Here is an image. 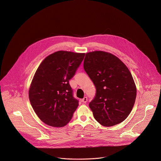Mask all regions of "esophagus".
Segmentation results:
<instances>
[{
	"mask_svg": "<svg viewBox=\"0 0 161 161\" xmlns=\"http://www.w3.org/2000/svg\"><path fill=\"white\" fill-rule=\"evenodd\" d=\"M87 101H88V99H87L86 97H84L81 99V102L83 103H86L87 102Z\"/></svg>",
	"mask_w": 161,
	"mask_h": 161,
	"instance_id": "34e87169",
	"label": "esophagus"
}]
</instances>
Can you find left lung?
<instances>
[{
    "label": "left lung",
    "mask_w": 161,
    "mask_h": 161,
    "mask_svg": "<svg viewBox=\"0 0 161 161\" xmlns=\"http://www.w3.org/2000/svg\"><path fill=\"white\" fill-rule=\"evenodd\" d=\"M83 67L96 88L89 103L95 119L107 127L122 122L132 109L137 92L129 69L118 57L103 51L86 53Z\"/></svg>",
    "instance_id": "1"
}]
</instances>
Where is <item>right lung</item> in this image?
Masks as SVG:
<instances>
[{
	"label": "right lung",
	"mask_w": 161,
	"mask_h": 161,
	"mask_svg": "<svg viewBox=\"0 0 161 161\" xmlns=\"http://www.w3.org/2000/svg\"><path fill=\"white\" fill-rule=\"evenodd\" d=\"M85 53L56 52L46 57L34 76L29 97L37 117L46 124L60 127L69 122L78 106L69 81Z\"/></svg>",
	"instance_id": "1"
}]
</instances>
